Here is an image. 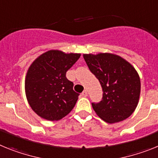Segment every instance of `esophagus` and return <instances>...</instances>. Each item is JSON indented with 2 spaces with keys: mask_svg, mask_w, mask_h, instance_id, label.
<instances>
[{
  "mask_svg": "<svg viewBox=\"0 0 158 158\" xmlns=\"http://www.w3.org/2000/svg\"><path fill=\"white\" fill-rule=\"evenodd\" d=\"M82 94V95H83V97H87V91L86 90H83V92H82V94Z\"/></svg>",
  "mask_w": 158,
  "mask_h": 158,
  "instance_id": "esophagus-1",
  "label": "esophagus"
}]
</instances>
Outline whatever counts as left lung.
I'll return each mask as SVG.
<instances>
[{
  "instance_id": "1",
  "label": "left lung",
  "mask_w": 158,
  "mask_h": 158,
  "mask_svg": "<svg viewBox=\"0 0 158 158\" xmlns=\"http://www.w3.org/2000/svg\"><path fill=\"white\" fill-rule=\"evenodd\" d=\"M83 58L103 91L102 100L91 103L97 115L108 123L130 117L138 106L141 91L135 68L123 58L110 53L84 54Z\"/></svg>"
}]
</instances>
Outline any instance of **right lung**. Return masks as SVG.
Here are the masks:
<instances>
[{
	"mask_svg": "<svg viewBox=\"0 0 158 158\" xmlns=\"http://www.w3.org/2000/svg\"><path fill=\"white\" fill-rule=\"evenodd\" d=\"M81 55L50 50L35 59L25 78V94L31 109L42 118L58 121L73 109L79 94L66 73Z\"/></svg>",
	"mask_w": 158,
	"mask_h": 158,
	"instance_id": "right-lung-1",
	"label": "right lung"
}]
</instances>
